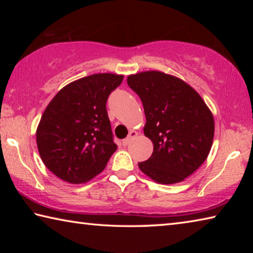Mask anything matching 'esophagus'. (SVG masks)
<instances>
[{
  "instance_id": "obj_1",
  "label": "esophagus",
  "mask_w": 253,
  "mask_h": 253,
  "mask_svg": "<svg viewBox=\"0 0 253 253\" xmlns=\"http://www.w3.org/2000/svg\"><path fill=\"white\" fill-rule=\"evenodd\" d=\"M136 136H137V131H135V130H130L129 135H128L127 138L123 139V145H124V146H126V145L129 144V143L131 142V139H132V138H135Z\"/></svg>"
}]
</instances>
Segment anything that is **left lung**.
<instances>
[{"label":"left lung","instance_id":"left-lung-1","mask_svg":"<svg viewBox=\"0 0 253 253\" xmlns=\"http://www.w3.org/2000/svg\"><path fill=\"white\" fill-rule=\"evenodd\" d=\"M127 84L143 102L144 134L154 145L152 156L138 163L139 169L160 184L183 182L211 151L212 111L190 84L162 71L129 75Z\"/></svg>","mask_w":253,"mask_h":253}]
</instances>
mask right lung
Returning <instances> with one entry per match:
<instances>
[{"label": "right lung", "instance_id": "1", "mask_svg": "<svg viewBox=\"0 0 253 253\" xmlns=\"http://www.w3.org/2000/svg\"><path fill=\"white\" fill-rule=\"evenodd\" d=\"M123 78L109 72L84 77L65 85L46 106L37 128L38 151L62 181H90L117 149L106 102Z\"/></svg>", "mask_w": 253, "mask_h": 253}]
</instances>
